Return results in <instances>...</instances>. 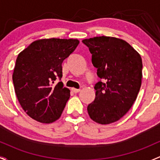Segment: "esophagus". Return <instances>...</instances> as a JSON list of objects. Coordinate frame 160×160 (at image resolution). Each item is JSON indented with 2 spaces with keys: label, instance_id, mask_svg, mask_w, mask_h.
Instances as JSON below:
<instances>
[{
  "label": "esophagus",
  "instance_id": "34e87169",
  "mask_svg": "<svg viewBox=\"0 0 160 160\" xmlns=\"http://www.w3.org/2000/svg\"><path fill=\"white\" fill-rule=\"evenodd\" d=\"M72 91L73 92H75V93H78V92H80V89H77V88H72Z\"/></svg>",
  "mask_w": 160,
  "mask_h": 160
}]
</instances>
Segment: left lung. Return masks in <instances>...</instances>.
I'll list each match as a JSON object with an SVG mask.
<instances>
[{
	"mask_svg": "<svg viewBox=\"0 0 160 160\" xmlns=\"http://www.w3.org/2000/svg\"><path fill=\"white\" fill-rule=\"evenodd\" d=\"M92 54L99 82L95 85V100L88 113L95 122L106 125L128 112L137 98L142 76L141 56L129 43L113 37L82 41Z\"/></svg>",
	"mask_w": 160,
	"mask_h": 160,
	"instance_id": "left-lung-1",
	"label": "left lung"
}]
</instances>
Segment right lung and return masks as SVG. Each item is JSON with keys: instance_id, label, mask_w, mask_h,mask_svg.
I'll return each mask as SVG.
<instances>
[{"instance_id": "1", "label": "right lung", "mask_w": 160, "mask_h": 160, "mask_svg": "<svg viewBox=\"0 0 160 160\" xmlns=\"http://www.w3.org/2000/svg\"><path fill=\"white\" fill-rule=\"evenodd\" d=\"M79 44L77 39L49 38L32 42L19 54L13 73L20 105L31 118L52 123L60 118L70 90L59 82L62 62Z\"/></svg>"}]
</instances>
